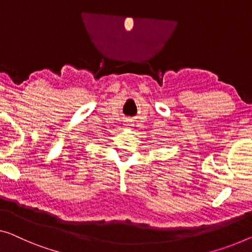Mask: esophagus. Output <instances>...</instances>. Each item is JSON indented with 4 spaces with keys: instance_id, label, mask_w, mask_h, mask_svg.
<instances>
[{
    "instance_id": "esophagus-1",
    "label": "esophagus",
    "mask_w": 252,
    "mask_h": 252,
    "mask_svg": "<svg viewBox=\"0 0 252 252\" xmlns=\"http://www.w3.org/2000/svg\"><path fill=\"white\" fill-rule=\"evenodd\" d=\"M125 126L126 127H131L133 126V121L131 119H127V120H125Z\"/></svg>"
}]
</instances>
